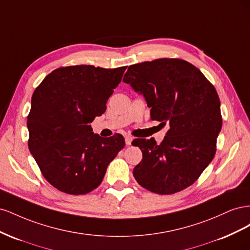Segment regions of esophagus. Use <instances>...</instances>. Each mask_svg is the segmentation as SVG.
Segmentation results:
<instances>
[{
    "label": "esophagus",
    "instance_id": "1",
    "mask_svg": "<svg viewBox=\"0 0 250 250\" xmlns=\"http://www.w3.org/2000/svg\"><path fill=\"white\" fill-rule=\"evenodd\" d=\"M132 140H133V139H132L131 137H129V135H126V137H125V143H126V145H127V146L131 145Z\"/></svg>",
    "mask_w": 250,
    "mask_h": 250
}]
</instances>
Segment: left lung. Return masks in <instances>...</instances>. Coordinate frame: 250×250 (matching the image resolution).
<instances>
[{"mask_svg": "<svg viewBox=\"0 0 250 250\" xmlns=\"http://www.w3.org/2000/svg\"><path fill=\"white\" fill-rule=\"evenodd\" d=\"M123 81L145 97L151 119L169 127L160 145L154 139L135 143L143 153L133 169L135 180L156 194L183 191L216 153L222 117L214 85L197 67L178 58L132 64Z\"/></svg>", "mask_w": 250, "mask_h": 250, "instance_id": "left-lung-1", "label": "left lung"}]
</instances>
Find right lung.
Here are the masks:
<instances>
[{"label":"right lung","mask_w":250,"mask_h":250,"mask_svg":"<svg viewBox=\"0 0 250 250\" xmlns=\"http://www.w3.org/2000/svg\"><path fill=\"white\" fill-rule=\"evenodd\" d=\"M125 70L59 67L35 88L27 118L28 147L43 177L57 190L71 195L92 192L124 148L122 135L105 140L89 124L106 110Z\"/></svg>","instance_id":"right-lung-1"}]
</instances>
